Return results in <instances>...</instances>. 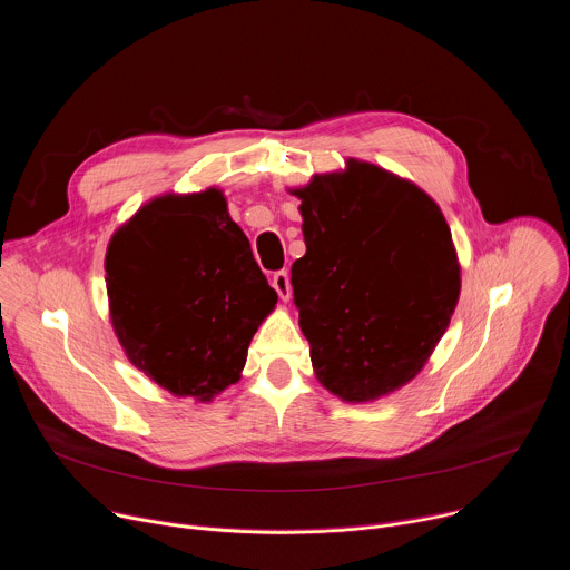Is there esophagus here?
Returning a JSON list of instances; mask_svg holds the SVG:
<instances>
[{
	"instance_id": "obj_1",
	"label": "esophagus",
	"mask_w": 570,
	"mask_h": 570,
	"mask_svg": "<svg viewBox=\"0 0 570 570\" xmlns=\"http://www.w3.org/2000/svg\"><path fill=\"white\" fill-rule=\"evenodd\" d=\"M271 282H273V288L277 291L279 299L286 302V299L291 297V277H288V273H286V271H279V273L273 275Z\"/></svg>"
}]
</instances>
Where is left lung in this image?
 I'll list each match as a JSON object with an SVG mask.
<instances>
[{
  "instance_id": "8db88e82",
  "label": "left lung",
  "mask_w": 570,
  "mask_h": 570,
  "mask_svg": "<svg viewBox=\"0 0 570 570\" xmlns=\"http://www.w3.org/2000/svg\"><path fill=\"white\" fill-rule=\"evenodd\" d=\"M288 194L306 243L291 284L315 379L347 403L392 394L424 370L460 299L440 205L356 157Z\"/></svg>"
}]
</instances>
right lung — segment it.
<instances>
[{
	"label": "right lung",
	"instance_id": "add662e5",
	"mask_svg": "<svg viewBox=\"0 0 570 570\" xmlns=\"http://www.w3.org/2000/svg\"><path fill=\"white\" fill-rule=\"evenodd\" d=\"M104 266L126 358L161 390L200 403L240 379L277 304L218 187L144 203L110 236Z\"/></svg>",
	"mask_w": 570,
	"mask_h": 570
}]
</instances>
